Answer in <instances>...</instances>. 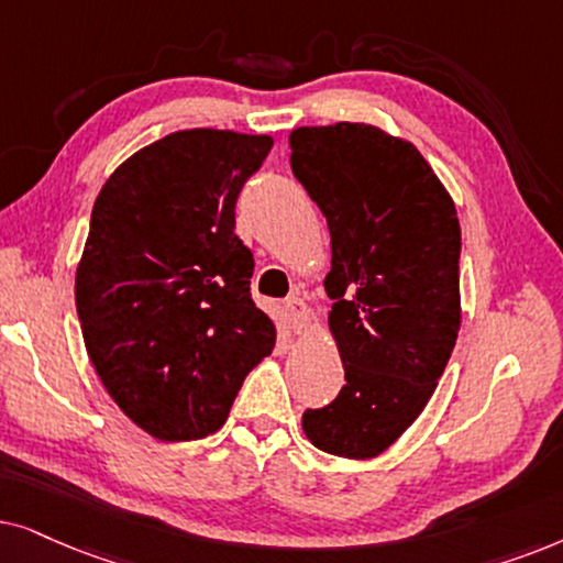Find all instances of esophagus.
<instances>
[{"mask_svg":"<svg viewBox=\"0 0 563 563\" xmlns=\"http://www.w3.org/2000/svg\"><path fill=\"white\" fill-rule=\"evenodd\" d=\"M283 311H286L288 324L294 327L298 334H303L306 324H309V309H306V303L301 301V298H298V296L286 298V303H283Z\"/></svg>","mask_w":563,"mask_h":563,"instance_id":"esophagus-1","label":"esophagus"}]
</instances>
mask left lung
Segmentation results:
<instances>
[{"instance_id":"1","label":"left lung","mask_w":563,"mask_h":563,"mask_svg":"<svg viewBox=\"0 0 563 563\" xmlns=\"http://www.w3.org/2000/svg\"><path fill=\"white\" fill-rule=\"evenodd\" d=\"M288 144L332 236L324 288L344 365L342 391L303 411V432L324 453L371 459L419 417L459 340V216L422 154L373 125L296 129Z\"/></svg>"}]
</instances>
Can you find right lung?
I'll return each instance as SVG.
<instances>
[{
	"label": "right lung",
	"instance_id": "1",
	"mask_svg": "<svg viewBox=\"0 0 563 563\" xmlns=\"http://www.w3.org/2000/svg\"><path fill=\"white\" fill-rule=\"evenodd\" d=\"M269 136L169 133L112 172L77 269V313L102 386L152 438L200 440L227 422L275 344L252 298L236 198Z\"/></svg>",
	"mask_w": 563,
	"mask_h": 563
}]
</instances>
